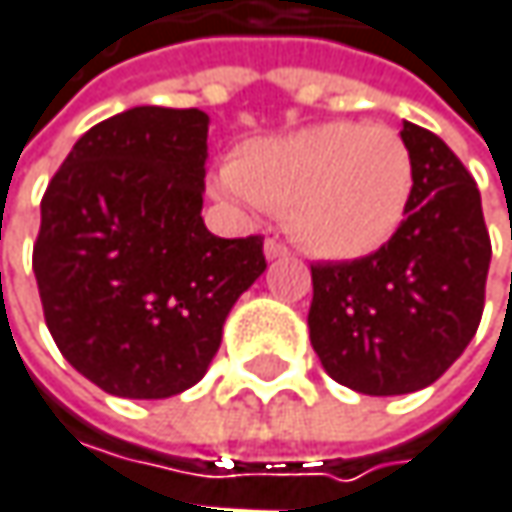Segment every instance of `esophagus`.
<instances>
[{
    "label": "esophagus",
    "mask_w": 512,
    "mask_h": 512,
    "mask_svg": "<svg viewBox=\"0 0 512 512\" xmlns=\"http://www.w3.org/2000/svg\"><path fill=\"white\" fill-rule=\"evenodd\" d=\"M263 252H266V257H269V260L290 255V249H287V246H284L281 240H275V237H269V240L263 243Z\"/></svg>",
    "instance_id": "1"
}]
</instances>
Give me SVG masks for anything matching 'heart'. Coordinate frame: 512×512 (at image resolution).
<instances>
[{
  "label": "heart",
  "mask_w": 512,
  "mask_h": 512,
  "mask_svg": "<svg viewBox=\"0 0 512 512\" xmlns=\"http://www.w3.org/2000/svg\"><path fill=\"white\" fill-rule=\"evenodd\" d=\"M413 158L390 128L322 122L260 137L219 169L216 190L246 208L284 213L293 240L325 260L381 252L413 196Z\"/></svg>",
  "instance_id": "obj_1"
}]
</instances>
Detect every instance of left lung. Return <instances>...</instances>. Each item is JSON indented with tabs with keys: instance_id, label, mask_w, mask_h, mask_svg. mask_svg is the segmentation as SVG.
Here are the masks:
<instances>
[{
	"instance_id": "8db88e82",
	"label": "left lung",
	"mask_w": 512,
	"mask_h": 512,
	"mask_svg": "<svg viewBox=\"0 0 512 512\" xmlns=\"http://www.w3.org/2000/svg\"><path fill=\"white\" fill-rule=\"evenodd\" d=\"M413 196L375 255L313 263L310 343L325 372L363 395L434 384L475 337L487 293L489 243L469 169L428 128L404 122Z\"/></svg>"
}]
</instances>
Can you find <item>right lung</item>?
Wrapping results in <instances>:
<instances>
[{
  "label": "right lung",
  "mask_w": 512,
  "mask_h": 512,
  "mask_svg": "<svg viewBox=\"0 0 512 512\" xmlns=\"http://www.w3.org/2000/svg\"><path fill=\"white\" fill-rule=\"evenodd\" d=\"M208 114L131 108L93 125L40 202L34 278L72 366L122 398L202 381L234 302L266 269L263 237L205 228Z\"/></svg>",
  "instance_id": "1"
}]
</instances>
